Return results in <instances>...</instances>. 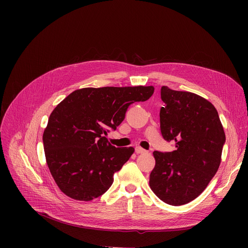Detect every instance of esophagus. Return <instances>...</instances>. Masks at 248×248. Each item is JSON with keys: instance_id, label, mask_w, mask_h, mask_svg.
Here are the masks:
<instances>
[{"instance_id": "1", "label": "esophagus", "mask_w": 248, "mask_h": 248, "mask_svg": "<svg viewBox=\"0 0 248 248\" xmlns=\"http://www.w3.org/2000/svg\"><path fill=\"white\" fill-rule=\"evenodd\" d=\"M147 151L146 150H144L142 148H140V147H137L136 148V153L137 154H144V153H146Z\"/></svg>"}]
</instances>
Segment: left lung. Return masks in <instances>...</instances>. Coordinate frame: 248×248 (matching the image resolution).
Returning <instances> with one entry per match:
<instances>
[{
  "mask_svg": "<svg viewBox=\"0 0 248 248\" xmlns=\"http://www.w3.org/2000/svg\"><path fill=\"white\" fill-rule=\"evenodd\" d=\"M161 132L175 141L170 153H153L150 187L167 204L184 205L205 190L218 171L225 134L218 112L204 97L162 86Z\"/></svg>",
  "mask_w": 248,
  "mask_h": 248,
  "instance_id": "8db88e82",
  "label": "left lung"
}]
</instances>
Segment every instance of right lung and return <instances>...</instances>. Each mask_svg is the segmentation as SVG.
<instances>
[{
  "instance_id": "add662e5",
  "label": "right lung",
  "mask_w": 248,
  "mask_h": 248,
  "mask_svg": "<svg viewBox=\"0 0 248 248\" xmlns=\"http://www.w3.org/2000/svg\"><path fill=\"white\" fill-rule=\"evenodd\" d=\"M154 86L86 87L74 90L51 112L43 134L46 163L66 196L91 201L106 193L113 174L135 149L111 146L107 135L124 120L135 101H146Z\"/></svg>"
}]
</instances>
